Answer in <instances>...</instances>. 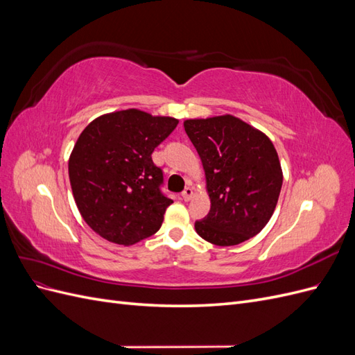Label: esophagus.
Listing matches in <instances>:
<instances>
[{"label": "esophagus", "mask_w": 355, "mask_h": 355, "mask_svg": "<svg viewBox=\"0 0 355 355\" xmlns=\"http://www.w3.org/2000/svg\"><path fill=\"white\" fill-rule=\"evenodd\" d=\"M192 196H194V189L189 188V187L185 188L184 192H182V198H184L185 201H189L192 198Z\"/></svg>", "instance_id": "1"}]
</instances>
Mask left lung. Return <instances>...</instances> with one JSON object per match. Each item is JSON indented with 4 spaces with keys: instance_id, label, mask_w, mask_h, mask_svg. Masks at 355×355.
Listing matches in <instances>:
<instances>
[{
    "instance_id": "8db88e82",
    "label": "left lung",
    "mask_w": 355,
    "mask_h": 355,
    "mask_svg": "<svg viewBox=\"0 0 355 355\" xmlns=\"http://www.w3.org/2000/svg\"><path fill=\"white\" fill-rule=\"evenodd\" d=\"M185 132L206 171L210 211L196 222L201 239L237 245L259 234L275 210L283 185L270 137L234 115L187 120Z\"/></svg>"
}]
</instances>
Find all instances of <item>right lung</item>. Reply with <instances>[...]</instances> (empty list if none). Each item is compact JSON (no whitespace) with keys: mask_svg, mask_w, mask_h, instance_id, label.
Listing matches in <instances>:
<instances>
[{"mask_svg":"<svg viewBox=\"0 0 355 355\" xmlns=\"http://www.w3.org/2000/svg\"><path fill=\"white\" fill-rule=\"evenodd\" d=\"M176 118L139 110L105 114L80 135L69 157L72 194L85 223L102 239L130 245L155 234L170 200L151 154Z\"/></svg>","mask_w":355,"mask_h":355,"instance_id":"obj_1","label":"right lung"}]
</instances>
